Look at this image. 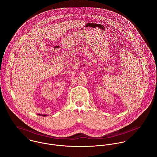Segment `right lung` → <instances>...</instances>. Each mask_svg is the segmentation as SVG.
Instances as JSON below:
<instances>
[{"instance_id": "1", "label": "right lung", "mask_w": 157, "mask_h": 157, "mask_svg": "<svg viewBox=\"0 0 157 157\" xmlns=\"http://www.w3.org/2000/svg\"><path fill=\"white\" fill-rule=\"evenodd\" d=\"M39 115H42V116H44V117H46V116H47V115L46 114H39Z\"/></svg>"}]
</instances>
